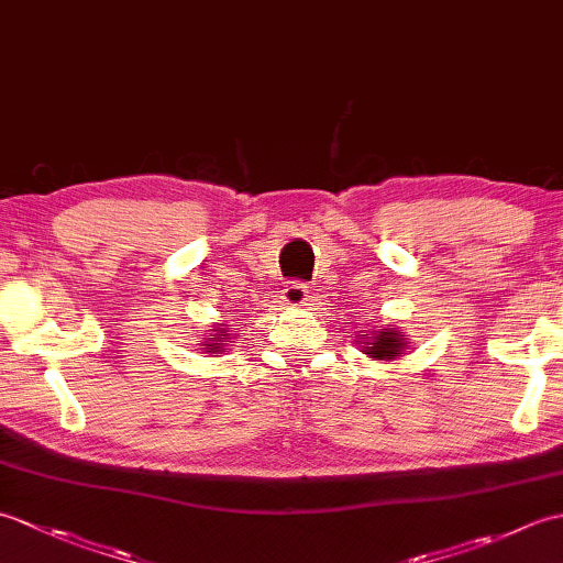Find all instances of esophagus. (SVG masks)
Returning <instances> with one entry per match:
<instances>
[{
  "label": "esophagus",
  "instance_id": "1",
  "mask_svg": "<svg viewBox=\"0 0 563 563\" xmlns=\"http://www.w3.org/2000/svg\"><path fill=\"white\" fill-rule=\"evenodd\" d=\"M280 297H283V302L288 305V307H302V305H307V300H309L307 283H302V280H290V283L283 288Z\"/></svg>",
  "mask_w": 563,
  "mask_h": 563
}]
</instances>
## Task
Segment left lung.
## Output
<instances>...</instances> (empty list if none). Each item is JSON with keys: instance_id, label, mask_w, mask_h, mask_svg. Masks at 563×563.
<instances>
[{"instance_id": "1", "label": "left lung", "mask_w": 563, "mask_h": 563, "mask_svg": "<svg viewBox=\"0 0 563 563\" xmlns=\"http://www.w3.org/2000/svg\"><path fill=\"white\" fill-rule=\"evenodd\" d=\"M363 353L375 357V361H394V357L404 353L406 343H409L397 329H379L375 333H363Z\"/></svg>"}]
</instances>
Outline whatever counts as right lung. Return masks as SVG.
Returning a JSON list of instances; mask_svg holds the SVG:
<instances>
[{
  "label": "right lung",
  "instance_id": "obj_1",
  "mask_svg": "<svg viewBox=\"0 0 563 563\" xmlns=\"http://www.w3.org/2000/svg\"><path fill=\"white\" fill-rule=\"evenodd\" d=\"M212 331H214L212 339H206V343H200V345H206V353H220V351H224V343L222 341L224 339H232V333L224 329V324L218 327V329H212Z\"/></svg>",
  "mask_w": 563,
  "mask_h": 563
}]
</instances>
